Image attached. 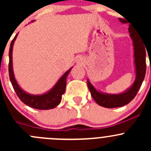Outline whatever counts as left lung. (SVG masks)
<instances>
[{
    "label": "left lung",
    "mask_w": 151,
    "mask_h": 151,
    "mask_svg": "<svg viewBox=\"0 0 151 151\" xmlns=\"http://www.w3.org/2000/svg\"><path fill=\"white\" fill-rule=\"evenodd\" d=\"M120 21L123 23H126V21L122 18H119ZM130 36L133 40L134 47V63L136 68V79L133 85L121 94H106L97 91L91 84L89 81H87L88 89L91 91V94L96 102L101 106L106 108H115L123 106L129 104L137 93L139 88L145 79L146 72V53L145 49L142 41L133 28H129Z\"/></svg>",
    "instance_id": "obj_1"
}]
</instances>
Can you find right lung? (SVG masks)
<instances>
[{
  "label": "right lung",
  "mask_w": 151,
  "mask_h": 151,
  "mask_svg": "<svg viewBox=\"0 0 151 151\" xmlns=\"http://www.w3.org/2000/svg\"><path fill=\"white\" fill-rule=\"evenodd\" d=\"M17 36L14 38L13 40L11 42L9 48V79L12 83L13 88L14 89L17 95L19 97V99L26 105L32 108H35L37 109H53L60 103L61 101L62 95L64 93L66 90V77L71 69L66 71L61 77V78L58 81L56 85L53 87L52 90L49 92L43 95H30L27 93L25 91H22L17 83L16 80L14 75L13 68H12V48H13L14 42L16 39Z\"/></svg>",
  "instance_id": "obj_1"
}]
</instances>
